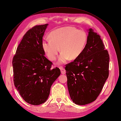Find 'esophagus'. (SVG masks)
I'll use <instances>...</instances> for the list:
<instances>
[{"mask_svg":"<svg viewBox=\"0 0 121 121\" xmlns=\"http://www.w3.org/2000/svg\"><path fill=\"white\" fill-rule=\"evenodd\" d=\"M60 69L61 73L62 74H65V73H66V71H65V69L63 67H60Z\"/></svg>","mask_w":121,"mask_h":121,"instance_id":"esophagus-1","label":"esophagus"}]
</instances>
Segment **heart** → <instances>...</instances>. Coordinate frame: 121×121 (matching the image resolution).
I'll use <instances>...</instances> for the list:
<instances>
[{
    "mask_svg": "<svg viewBox=\"0 0 121 121\" xmlns=\"http://www.w3.org/2000/svg\"><path fill=\"white\" fill-rule=\"evenodd\" d=\"M87 40L85 32L78 30L74 27H64L53 31L50 38H46L42 41V47L49 59L56 60L58 54L62 52L58 57V64H65L69 58L74 60L83 52Z\"/></svg>",
    "mask_w": 121,
    "mask_h": 121,
    "instance_id": "1",
    "label": "heart"
}]
</instances>
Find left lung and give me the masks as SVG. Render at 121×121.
I'll list each match as a JSON object with an SVG mask.
<instances>
[{"instance_id": "obj_1", "label": "left lung", "mask_w": 121, "mask_h": 121, "mask_svg": "<svg viewBox=\"0 0 121 121\" xmlns=\"http://www.w3.org/2000/svg\"><path fill=\"white\" fill-rule=\"evenodd\" d=\"M100 36L89 29L87 43L80 56L65 65L71 99L85 105L96 99L109 75V56Z\"/></svg>"}]
</instances>
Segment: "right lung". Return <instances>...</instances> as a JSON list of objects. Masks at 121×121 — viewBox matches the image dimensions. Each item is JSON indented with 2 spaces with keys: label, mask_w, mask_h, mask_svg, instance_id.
Returning a JSON list of instances; mask_svg holds the SVG:
<instances>
[{
  "label": "right lung",
  "mask_w": 121,
  "mask_h": 121,
  "mask_svg": "<svg viewBox=\"0 0 121 121\" xmlns=\"http://www.w3.org/2000/svg\"><path fill=\"white\" fill-rule=\"evenodd\" d=\"M48 24L36 25L26 33L17 47L12 64L14 85L23 99L34 105L46 101L59 68L45 56L42 38Z\"/></svg>",
  "instance_id": "add662e5"
}]
</instances>
